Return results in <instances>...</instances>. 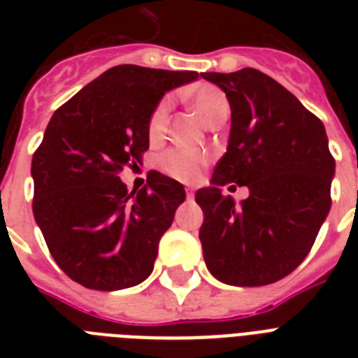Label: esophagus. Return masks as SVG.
<instances>
[{
    "label": "esophagus",
    "instance_id": "esophagus-1",
    "mask_svg": "<svg viewBox=\"0 0 358 358\" xmlns=\"http://www.w3.org/2000/svg\"><path fill=\"white\" fill-rule=\"evenodd\" d=\"M185 195H187V199H193V196H195V191L191 189V187H187V189H185Z\"/></svg>",
    "mask_w": 358,
    "mask_h": 358
}]
</instances>
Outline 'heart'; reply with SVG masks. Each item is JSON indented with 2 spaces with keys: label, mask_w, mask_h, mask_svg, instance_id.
I'll return each instance as SVG.
<instances>
[{
  "label": "heart",
  "mask_w": 358,
  "mask_h": 358,
  "mask_svg": "<svg viewBox=\"0 0 358 358\" xmlns=\"http://www.w3.org/2000/svg\"><path fill=\"white\" fill-rule=\"evenodd\" d=\"M185 100L196 113L208 124L227 120L230 115V102L223 89L212 85V83H201L193 87ZM171 113V98L165 96L154 106L150 117H148V137L152 141L159 139L165 134ZM210 163V154L202 150H191L184 146H173L162 152L156 159L157 169L171 178L182 180V182H193L201 176L202 169Z\"/></svg>",
  "instance_id": "heart-1"
}]
</instances>
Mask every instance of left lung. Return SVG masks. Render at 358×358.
Returning <instances> with one entry per match:
<instances>
[{"label":"left lung","instance_id":"8db88e82","mask_svg":"<svg viewBox=\"0 0 358 358\" xmlns=\"http://www.w3.org/2000/svg\"><path fill=\"white\" fill-rule=\"evenodd\" d=\"M202 78L223 89L232 111L227 154L212 185L195 195L204 212V262L230 286L277 282L305 260L331 210L327 134L316 115L260 70ZM229 183L250 187L241 207L220 193Z\"/></svg>","mask_w":358,"mask_h":358}]
</instances>
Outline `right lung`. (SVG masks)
I'll use <instances>...</instances> for the list:
<instances>
[{
	"instance_id": "right-lung-1",
	"label": "right lung",
	"mask_w": 358,
	"mask_h": 358,
	"mask_svg": "<svg viewBox=\"0 0 358 358\" xmlns=\"http://www.w3.org/2000/svg\"><path fill=\"white\" fill-rule=\"evenodd\" d=\"M196 72L119 64L53 113L33 154V215L57 266L81 286L115 292L143 282L185 201L184 185L154 173L129 193L119 178L148 150V117Z\"/></svg>"
}]
</instances>
